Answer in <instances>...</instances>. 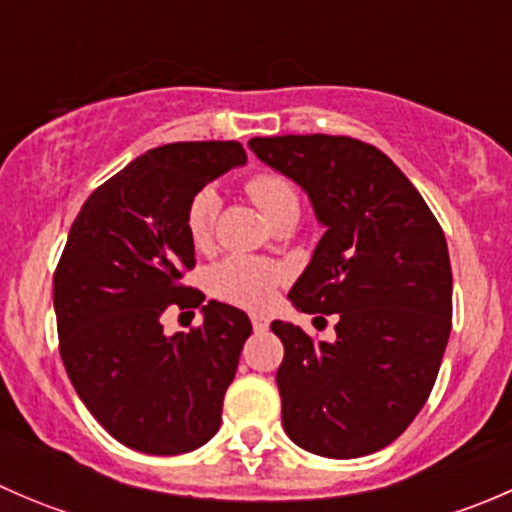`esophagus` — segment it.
Listing matches in <instances>:
<instances>
[{"label": "esophagus", "instance_id": "34e87169", "mask_svg": "<svg viewBox=\"0 0 512 512\" xmlns=\"http://www.w3.org/2000/svg\"><path fill=\"white\" fill-rule=\"evenodd\" d=\"M252 329H255V332H265L267 327H270V317H267V314H252Z\"/></svg>", "mask_w": 512, "mask_h": 512}]
</instances>
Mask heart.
I'll return each mask as SVG.
<instances>
[{
	"mask_svg": "<svg viewBox=\"0 0 512 512\" xmlns=\"http://www.w3.org/2000/svg\"><path fill=\"white\" fill-rule=\"evenodd\" d=\"M247 193L255 200L257 208L267 215L270 223L280 220L282 215L299 213V195L287 178L277 173H260L247 180ZM220 200L213 188H203L193 195L185 210V227L188 237L198 250L213 242L215 218H218ZM210 292L225 302L240 304V307L260 309L275 299L277 287L285 282V270L275 262L257 260V257L232 255L218 262L210 270Z\"/></svg>",
	"mask_w": 512,
	"mask_h": 512,
	"instance_id": "obj_1",
	"label": "heart"
}]
</instances>
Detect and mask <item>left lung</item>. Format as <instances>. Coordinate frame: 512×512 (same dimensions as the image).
<instances>
[{"label":"left lung","instance_id":"1","mask_svg":"<svg viewBox=\"0 0 512 512\" xmlns=\"http://www.w3.org/2000/svg\"><path fill=\"white\" fill-rule=\"evenodd\" d=\"M262 163L292 178L327 227L289 299L334 314V342L272 322L282 423L299 448L359 458L389 446L426 404L453 314L441 225L379 148L349 136L252 138ZM324 319V317H317Z\"/></svg>","mask_w":512,"mask_h":512}]
</instances>
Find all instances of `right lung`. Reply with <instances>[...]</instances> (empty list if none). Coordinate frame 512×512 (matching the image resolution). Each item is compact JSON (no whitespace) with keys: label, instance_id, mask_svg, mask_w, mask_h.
Returning <instances> with one entry per match:
<instances>
[{"label":"right lung","instance_id":"right-lung-1","mask_svg":"<svg viewBox=\"0 0 512 512\" xmlns=\"http://www.w3.org/2000/svg\"><path fill=\"white\" fill-rule=\"evenodd\" d=\"M245 163L237 141L153 148L98 185L69 230L54 272L61 361L86 409L133 451H195L223 421L250 319L210 299L200 328L165 338L159 314L203 303L180 282L195 267L185 210Z\"/></svg>","mask_w":512,"mask_h":512}]
</instances>
